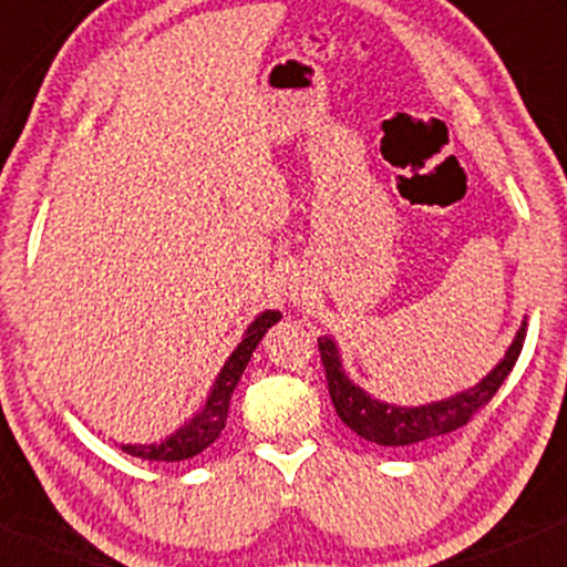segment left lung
Masks as SVG:
<instances>
[{
    "label": "left lung",
    "mask_w": 567,
    "mask_h": 567,
    "mask_svg": "<svg viewBox=\"0 0 567 567\" xmlns=\"http://www.w3.org/2000/svg\"><path fill=\"white\" fill-rule=\"evenodd\" d=\"M523 341L525 322L523 328L517 330V336H514L512 347L506 349L504 360H501L483 381L474 383L466 392H458L447 396V400L429 402V405L419 408L389 405V402L370 396L365 389L357 386V383L347 375L333 338L324 336L317 343H320L324 379H328V392L330 400H333L338 419H341L351 432L360 434L362 440L375 442V445L405 447L415 445V442L442 437V434H451L455 429L470 424L472 415L491 402V396L498 392L501 383H504L506 375L512 373L514 362H517L519 351H523Z\"/></svg>",
    "instance_id": "1"
}]
</instances>
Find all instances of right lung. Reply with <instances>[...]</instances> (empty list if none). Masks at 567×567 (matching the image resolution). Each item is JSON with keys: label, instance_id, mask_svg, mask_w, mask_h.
Instances as JSON below:
<instances>
[{"label": "right lung", "instance_id": "obj_1", "mask_svg": "<svg viewBox=\"0 0 567 567\" xmlns=\"http://www.w3.org/2000/svg\"><path fill=\"white\" fill-rule=\"evenodd\" d=\"M279 320H282V315L269 309L250 322V328H247V333L243 341H239V347L231 351L226 365L220 368L218 379L213 383L210 394H207L205 408H202L199 413H194L184 426L175 429L171 437L162 440L159 445H122V451L143 461H184L202 453L205 447H210L213 442L218 440V434L224 432L231 394L234 389H237L239 379H243L252 351H256L258 343H261L266 330Z\"/></svg>", "mask_w": 567, "mask_h": 567}]
</instances>
